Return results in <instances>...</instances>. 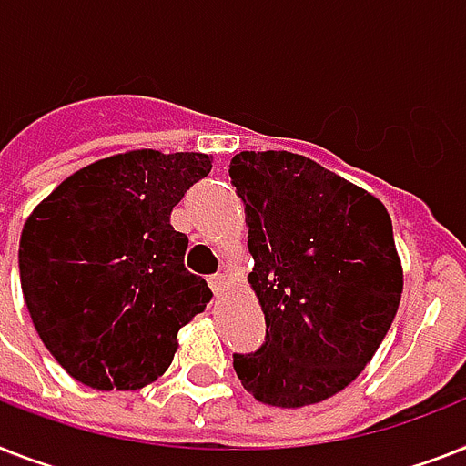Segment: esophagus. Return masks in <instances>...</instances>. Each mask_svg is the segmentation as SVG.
Instances as JSON below:
<instances>
[{
    "label": "esophagus",
    "mask_w": 466,
    "mask_h": 466,
    "mask_svg": "<svg viewBox=\"0 0 466 466\" xmlns=\"http://www.w3.org/2000/svg\"><path fill=\"white\" fill-rule=\"evenodd\" d=\"M227 285H229V282H227V275H213V278H210V289H213L215 294H222L227 289Z\"/></svg>",
    "instance_id": "esophagus-1"
}]
</instances>
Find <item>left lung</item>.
Returning a JSON list of instances; mask_svg holds the SVG:
<instances>
[{"label":"left lung","mask_w":466,"mask_h":466,"mask_svg":"<svg viewBox=\"0 0 466 466\" xmlns=\"http://www.w3.org/2000/svg\"><path fill=\"white\" fill-rule=\"evenodd\" d=\"M244 203L253 292L266 342L234 354L246 392L306 407L344 390L395 320L402 263L376 196L287 150H244L229 162Z\"/></svg>","instance_id":"8db88e82"}]
</instances>
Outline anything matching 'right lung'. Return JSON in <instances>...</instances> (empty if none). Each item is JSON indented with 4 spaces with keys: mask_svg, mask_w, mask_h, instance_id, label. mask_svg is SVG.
<instances>
[{
    "mask_svg": "<svg viewBox=\"0 0 466 466\" xmlns=\"http://www.w3.org/2000/svg\"><path fill=\"white\" fill-rule=\"evenodd\" d=\"M206 153L128 150L64 179L21 232L18 270L49 354L96 390H138L169 369L177 332L213 292L184 268L188 237L169 225Z\"/></svg>",
    "mask_w": 466,
    "mask_h": 466,
    "instance_id": "1",
    "label": "right lung"
}]
</instances>
